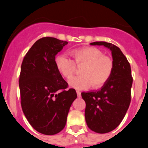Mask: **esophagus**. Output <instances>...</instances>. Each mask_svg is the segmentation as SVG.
Returning <instances> with one entry per match:
<instances>
[{
	"mask_svg": "<svg viewBox=\"0 0 148 148\" xmlns=\"http://www.w3.org/2000/svg\"><path fill=\"white\" fill-rule=\"evenodd\" d=\"M77 95H78V98L82 97V93H81L80 91H77Z\"/></svg>",
	"mask_w": 148,
	"mask_h": 148,
	"instance_id": "obj_1",
	"label": "esophagus"
}]
</instances>
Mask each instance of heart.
Masks as SVG:
<instances>
[{"mask_svg":"<svg viewBox=\"0 0 148 148\" xmlns=\"http://www.w3.org/2000/svg\"><path fill=\"white\" fill-rule=\"evenodd\" d=\"M74 61L64 54L56 56L55 63L57 70L64 78L69 79L75 71V65L83 66L82 75L69 80V84L77 90H83L92 85L93 88L102 87L109 80L113 70V62L104 56L100 49L84 47L74 49L70 53Z\"/></svg>","mask_w":148,"mask_h":148,"instance_id":"heart-1","label":"heart"}]
</instances>
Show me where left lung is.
<instances>
[{
	"instance_id": "1",
	"label": "left lung",
	"mask_w": 148,
	"mask_h": 148,
	"mask_svg": "<svg viewBox=\"0 0 148 148\" xmlns=\"http://www.w3.org/2000/svg\"><path fill=\"white\" fill-rule=\"evenodd\" d=\"M112 53L113 70L109 80L99 90L82 92L85 101V120L88 127L98 133L112 131L119 125L130 106L133 78L130 65L121 49L110 43L96 41Z\"/></svg>"
}]
</instances>
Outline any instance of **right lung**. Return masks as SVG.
<instances>
[{"label":"right lung","mask_w":148,"mask_h":148,"mask_svg":"<svg viewBox=\"0 0 148 148\" xmlns=\"http://www.w3.org/2000/svg\"><path fill=\"white\" fill-rule=\"evenodd\" d=\"M68 42L56 38L38 40L23 58L19 78L21 107L32 127L45 135L59 133L66 125L75 90L56 66V56Z\"/></svg>","instance_id":"add662e5"}]
</instances>
